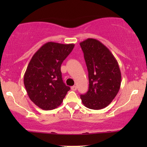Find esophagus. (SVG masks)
Listing matches in <instances>:
<instances>
[{
    "mask_svg": "<svg viewBox=\"0 0 147 147\" xmlns=\"http://www.w3.org/2000/svg\"><path fill=\"white\" fill-rule=\"evenodd\" d=\"M71 90H73V91H75L77 90V87H76V86H73L71 87Z\"/></svg>",
    "mask_w": 147,
    "mask_h": 147,
    "instance_id": "obj_1",
    "label": "esophagus"
}]
</instances>
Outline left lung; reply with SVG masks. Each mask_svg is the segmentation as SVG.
Segmentation results:
<instances>
[{"mask_svg":"<svg viewBox=\"0 0 147 147\" xmlns=\"http://www.w3.org/2000/svg\"><path fill=\"white\" fill-rule=\"evenodd\" d=\"M88 72L89 88L81 95L86 107L99 110L111 104L120 88V69L110 50L95 38L80 43Z\"/></svg>","mask_w":147,"mask_h":147,"instance_id":"obj_1","label":"left lung"}]
</instances>
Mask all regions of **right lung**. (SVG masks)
<instances>
[{
	"label": "right lung",
	"mask_w": 147,
	"mask_h": 147,
	"mask_svg": "<svg viewBox=\"0 0 147 147\" xmlns=\"http://www.w3.org/2000/svg\"><path fill=\"white\" fill-rule=\"evenodd\" d=\"M75 44L48 42L32 57L24 75V85L31 101L43 110L61 105L70 88L63 83L61 65Z\"/></svg>",
	"instance_id": "right-lung-1"
}]
</instances>
